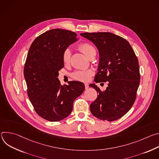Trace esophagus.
Here are the masks:
<instances>
[{"label":"esophagus","instance_id":"34e87169","mask_svg":"<svg viewBox=\"0 0 159 159\" xmlns=\"http://www.w3.org/2000/svg\"><path fill=\"white\" fill-rule=\"evenodd\" d=\"M85 89L89 88V84L87 83H85Z\"/></svg>","mask_w":159,"mask_h":159}]
</instances>
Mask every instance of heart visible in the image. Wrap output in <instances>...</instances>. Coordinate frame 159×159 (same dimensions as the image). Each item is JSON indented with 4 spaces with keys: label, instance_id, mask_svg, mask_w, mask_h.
Returning <instances> with one entry per match:
<instances>
[{
    "label": "heart",
    "instance_id": "b5f03b06",
    "mask_svg": "<svg viewBox=\"0 0 159 159\" xmlns=\"http://www.w3.org/2000/svg\"><path fill=\"white\" fill-rule=\"evenodd\" d=\"M79 50L85 55L87 56L88 54L93 50H95L93 46L89 43H84L79 45ZM71 55V52L70 49H66L62 55V60L64 64H68L70 62ZM93 75V72L91 70H78L75 71L72 74V77L77 80L80 81H87Z\"/></svg>",
    "mask_w": 159,
    "mask_h": 159
}]
</instances>
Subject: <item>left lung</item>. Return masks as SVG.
Wrapping results in <instances>:
<instances>
[{"mask_svg": "<svg viewBox=\"0 0 159 159\" xmlns=\"http://www.w3.org/2000/svg\"><path fill=\"white\" fill-rule=\"evenodd\" d=\"M80 35L93 42L99 52L94 81L108 82L104 91L95 84L89 85L98 93L90 105V112L102 120H116L126 114L135 101L140 80L138 59L128 41L120 36L109 32Z\"/></svg>", "mask_w": 159, "mask_h": 159, "instance_id": "left-lung-1", "label": "left lung"}]
</instances>
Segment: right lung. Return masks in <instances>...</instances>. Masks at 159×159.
<instances>
[{
	"label": "right lung",
	"instance_id": "add662e5",
	"mask_svg": "<svg viewBox=\"0 0 159 159\" xmlns=\"http://www.w3.org/2000/svg\"><path fill=\"white\" fill-rule=\"evenodd\" d=\"M78 39L74 32L53 29L37 37L30 48L24 69L28 94L37 114L44 120L54 122L66 118L85 89L81 82L61 85L58 79L64 66L63 52Z\"/></svg>",
	"mask_w": 159,
	"mask_h": 159
}]
</instances>
